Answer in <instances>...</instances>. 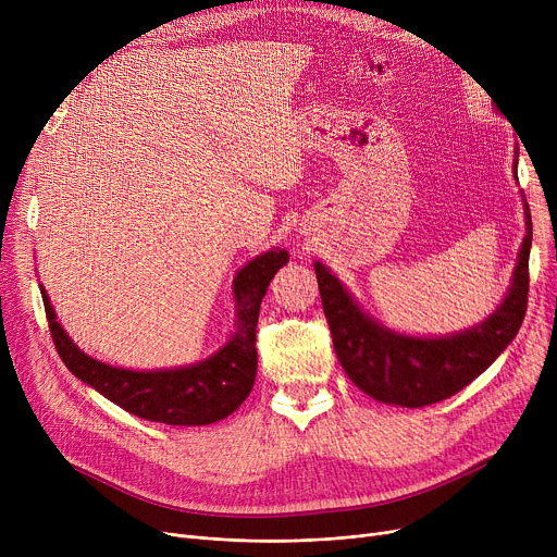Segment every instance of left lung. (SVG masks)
<instances>
[{"label": "left lung", "instance_id": "1", "mask_svg": "<svg viewBox=\"0 0 557 557\" xmlns=\"http://www.w3.org/2000/svg\"><path fill=\"white\" fill-rule=\"evenodd\" d=\"M515 151L512 173L517 181ZM525 237L506 298L483 323L449 336L399 334L366 313L325 263L313 261L336 357L352 384L376 401L420 408L443 401L485 372L517 336L529 305L533 223L523 198Z\"/></svg>", "mask_w": 557, "mask_h": 557}]
</instances>
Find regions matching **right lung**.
<instances>
[{"label": "right lung", "mask_w": 557, "mask_h": 557, "mask_svg": "<svg viewBox=\"0 0 557 557\" xmlns=\"http://www.w3.org/2000/svg\"><path fill=\"white\" fill-rule=\"evenodd\" d=\"M288 261V252L273 248L250 259L232 282L237 323L230 341L208 359L181 368L128 370L85 355L55 320V311L40 284L58 357L83 384L92 386L124 411L173 426L212 424L246 401L257 374L255 330L263 296L273 275Z\"/></svg>", "instance_id": "add662e5"}]
</instances>
